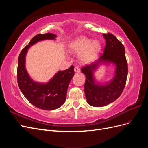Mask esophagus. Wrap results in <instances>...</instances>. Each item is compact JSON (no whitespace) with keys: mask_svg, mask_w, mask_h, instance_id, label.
<instances>
[{"mask_svg":"<svg viewBox=\"0 0 148 148\" xmlns=\"http://www.w3.org/2000/svg\"><path fill=\"white\" fill-rule=\"evenodd\" d=\"M74 70L76 73H79L80 72V69L79 67L78 66H75V69H74Z\"/></svg>","mask_w":148,"mask_h":148,"instance_id":"esophagus-1","label":"esophagus"}]
</instances>
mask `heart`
Here are the masks:
<instances>
[{"instance_id": "b5f03b06", "label": "heart", "mask_w": 148, "mask_h": 148, "mask_svg": "<svg viewBox=\"0 0 148 148\" xmlns=\"http://www.w3.org/2000/svg\"><path fill=\"white\" fill-rule=\"evenodd\" d=\"M101 50V44L98 40H92L85 36L77 38L69 45L71 53H79V60L83 63H89L99 54Z\"/></svg>"}]
</instances>
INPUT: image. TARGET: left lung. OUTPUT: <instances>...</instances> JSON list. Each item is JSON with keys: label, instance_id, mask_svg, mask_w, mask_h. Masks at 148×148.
<instances>
[{"label": "left lung", "instance_id": "obj_1", "mask_svg": "<svg viewBox=\"0 0 148 148\" xmlns=\"http://www.w3.org/2000/svg\"><path fill=\"white\" fill-rule=\"evenodd\" d=\"M102 35L106 40L104 53L96 61L81 69L86 77L84 89L86 101L94 107L105 106L117 99L123 91L128 75L123 45L112 34ZM102 63H112L115 66L113 78L104 84L97 83L93 77L94 71Z\"/></svg>", "mask_w": 148, "mask_h": 148}]
</instances>
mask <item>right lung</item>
Segmentation results:
<instances>
[{"label": "right lung", "mask_w": 148, "mask_h": 148, "mask_svg": "<svg viewBox=\"0 0 148 148\" xmlns=\"http://www.w3.org/2000/svg\"><path fill=\"white\" fill-rule=\"evenodd\" d=\"M57 36L52 33L38 34L20 53L18 60L17 81L19 88L31 104L39 109L52 110L59 108L65 101L67 89L74 76V66L64 71H59L46 83L34 82L29 77L25 67L26 55L28 49L43 40L56 39Z\"/></svg>", "instance_id": "1"}]
</instances>
